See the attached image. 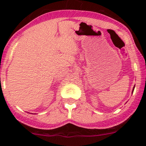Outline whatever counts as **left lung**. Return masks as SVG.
I'll return each instance as SVG.
<instances>
[{"instance_id":"left-lung-1","label":"left lung","mask_w":146,"mask_h":146,"mask_svg":"<svg viewBox=\"0 0 146 146\" xmlns=\"http://www.w3.org/2000/svg\"><path fill=\"white\" fill-rule=\"evenodd\" d=\"M134 89H135V87H134V88H133V90H132V92H133V90H134Z\"/></svg>"}]
</instances>
